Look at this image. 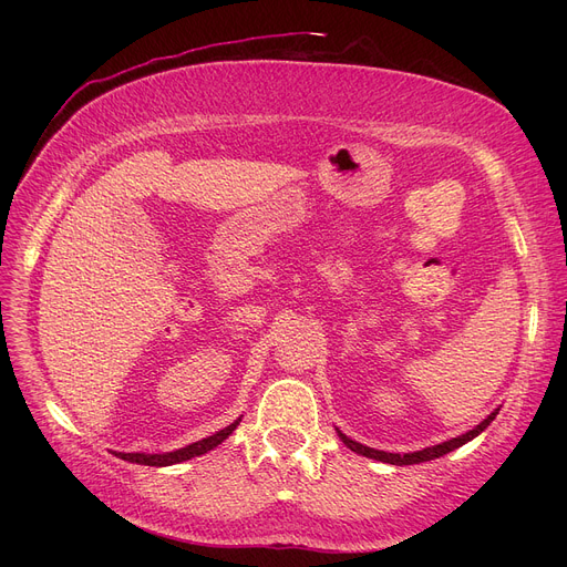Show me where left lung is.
Instances as JSON below:
<instances>
[{
  "instance_id": "left-lung-1",
  "label": "left lung",
  "mask_w": 567,
  "mask_h": 567,
  "mask_svg": "<svg viewBox=\"0 0 567 567\" xmlns=\"http://www.w3.org/2000/svg\"><path fill=\"white\" fill-rule=\"evenodd\" d=\"M496 413H498V409H494V411L487 415V419H485L481 425H475L473 430H468V432H466V434H462V436H455V439H449V441H443V443L430 445V449H423V451H415V453H404V455H400V453H385V451H374V449H368V445H363V443H359V441L349 439V436H347V434H342L340 430H338V434H340V439H342V443L347 445V449H351L353 453H359V455H363V457H370V460H379V462H383V464L409 466V464H421V462H430V460H436V457H441V455H445V453H451V451L460 449V445L468 443L471 439L478 436L483 430H487V425H489V423L496 419Z\"/></svg>"
}]
</instances>
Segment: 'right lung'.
<instances>
[{
    "mask_svg": "<svg viewBox=\"0 0 567 567\" xmlns=\"http://www.w3.org/2000/svg\"><path fill=\"white\" fill-rule=\"evenodd\" d=\"M238 423H241V419H236V421H234L231 425H227L225 430H220V432H216V434H212V436H206V439H202V441H195V443L186 445V449H178V451H174V453H163V455L114 453V455H118V457L126 460V462L146 464V466H169V464H178V462H186V460H193V457H199V455H204V453H208V451H214L216 445H220V443L236 430Z\"/></svg>",
    "mask_w": 567,
    "mask_h": 567,
    "instance_id": "obj_1",
    "label": "right lung"
}]
</instances>
